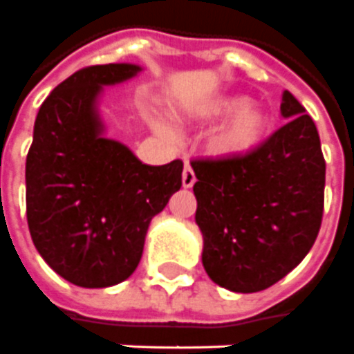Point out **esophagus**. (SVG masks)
<instances>
[{
  "label": "esophagus",
  "mask_w": 354,
  "mask_h": 354,
  "mask_svg": "<svg viewBox=\"0 0 354 354\" xmlns=\"http://www.w3.org/2000/svg\"><path fill=\"white\" fill-rule=\"evenodd\" d=\"M194 183H196V175L192 171V167L187 164L185 165V169H183V187H185V189H190V187H194Z\"/></svg>",
  "instance_id": "1"
}]
</instances>
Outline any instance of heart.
Listing matches in <instances>:
<instances>
[{"label": "heart", "instance_id": "1", "mask_svg": "<svg viewBox=\"0 0 354 354\" xmlns=\"http://www.w3.org/2000/svg\"><path fill=\"white\" fill-rule=\"evenodd\" d=\"M225 124L217 129L212 139V150L221 156H238L255 149L269 129V116L267 112L255 104L245 102L242 97H223L212 101L200 110L205 120L230 114Z\"/></svg>", "mask_w": 354, "mask_h": 354}]
</instances>
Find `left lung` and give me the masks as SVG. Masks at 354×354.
I'll use <instances>...</instances> for the list:
<instances>
[{
	"mask_svg": "<svg viewBox=\"0 0 354 354\" xmlns=\"http://www.w3.org/2000/svg\"><path fill=\"white\" fill-rule=\"evenodd\" d=\"M280 112L288 124L250 152L190 162L202 263L230 292L277 284L303 261L320 230L326 162L317 125L290 91Z\"/></svg>",
	"mask_w": 354,
	"mask_h": 354,
	"instance_id": "obj_1",
	"label": "left lung"
}]
</instances>
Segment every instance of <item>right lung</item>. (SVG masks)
<instances>
[{
	"label": "right lung",
	"mask_w": 354,
	"mask_h": 354,
	"mask_svg": "<svg viewBox=\"0 0 354 354\" xmlns=\"http://www.w3.org/2000/svg\"><path fill=\"white\" fill-rule=\"evenodd\" d=\"M137 64L74 72L37 112L26 156V217L34 245L64 280L82 288L124 282L141 261L152 217L181 189L183 162L147 165L102 137L97 97Z\"/></svg>",
	"instance_id": "right-lung-1"
}]
</instances>
